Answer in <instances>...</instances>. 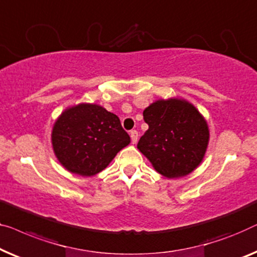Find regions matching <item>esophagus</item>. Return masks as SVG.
<instances>
[{
    "label": "esophagus",
    "mask_w": 257,
    "mask_h": 257,
    "mask_svg": "<svg viewBox=\"0 0 257 257\" xmlns=\"http://www.w3.org/2000/svg\"><path fill=\"white\" fill-rule=\"evenodd\" d=\"M130 136H131L132 144H137V141H138V132L136 131V130H133V131H131V133H130Z\"/></svg>",
    "instance_id": "1"
}]
</instances>
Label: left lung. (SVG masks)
Instances as JSON below:
<instances>
[{"mask_svg": "<svg viewBox=\"0 0 257 257\" xmlns=\"http://www.w3.org/2000/svg\"><path fill=\"white\" fill-rule=\"evenodd\" d=\"M148 130L138 150L167 178L192 173L206 153L209 125L196 106L183 98L158 99L144 110Z\"/></svg>", "mask_w": 257, "mask_h": 257, "instance_id": "8db88e82", "label": "left lung"}]
</instances>
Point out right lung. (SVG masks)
<instances>
[{"mask_svg": "<svg viewBox=\"0 0 257 257\" xmlns=\"http://www.w3.org/2000/svg\"><path fill=\"white\" fill-rule=\"evenodd\" d=\"M51 138L62 167L84 177L105 169L131 143L116 114L90 103L67 107L55 120Z\"/></svg>", "mask_w": 257, "mask_h": 257, "instance_id": "1", "label": "right lung"}]
</instances>
